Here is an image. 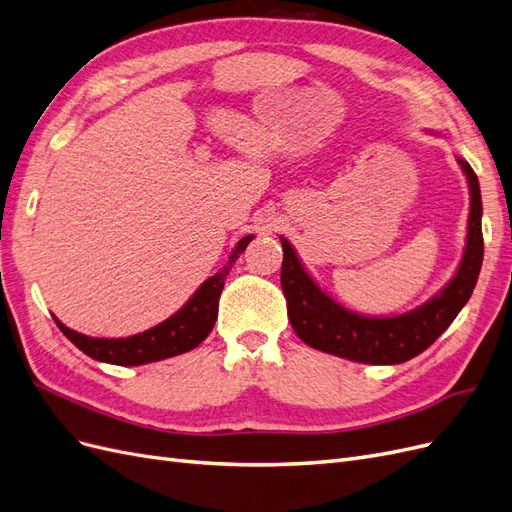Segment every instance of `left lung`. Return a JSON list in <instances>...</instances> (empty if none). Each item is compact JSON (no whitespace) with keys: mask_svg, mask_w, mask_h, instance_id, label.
I'll list each match as a JSON object with an SVG mask.
<instances>
[{"mask_svg":"<svg viewBox=\"0 0 512 512\" xmlns=\"http://www.w3.org/2000/svg\"><path fill=\"white\" fill-rule=\"evenodd\" d=\"M457 162L470 183L466 252L448 286L414 312L391 318H369L337 305L305 273L292 245L280 237L284 247L282 290L288 320L307 346L359 363L395 365L427 350L457 318L461 307L470 299L483 265V228H480L483 203H480L478 177L466 160L459 158Z\"/></svg>","mask_w":512,"mask_h":512,"instance_id":"8db88e82","label":"left lung"}]
</instances>
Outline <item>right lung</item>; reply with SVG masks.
<instances>
[{"instance_id": "add662e5", "label": "right lung", "mask_w": 512, "mask_h": 512, "mask_svg": "<svg viewBox=\"0 0 512 512\" xmlns=\"http://www.w3.org/2000/svg\"><path fill=\"white\" fill-rule=\"evenodd\" d=\"M254 237L247 235L243 237L232 256L228 258L226 267L211 275L209 280L200 286L194 297L185 303L175 316L160 322L158 327H153L145 333H138L132 337H119V339H102V337H89L83 333H76L68 329L64 322L55 318V324L59 331L64 333L70 342L83 350L87 356L102 363H113V365H145L153 361L168 359V356H177L196 348L203 339L211 333L215 320H218V303L220 294L224 290L226 275L232 267V262L239 258L241 252H245L247 243Z\"/></svg>"}]
</instances>
